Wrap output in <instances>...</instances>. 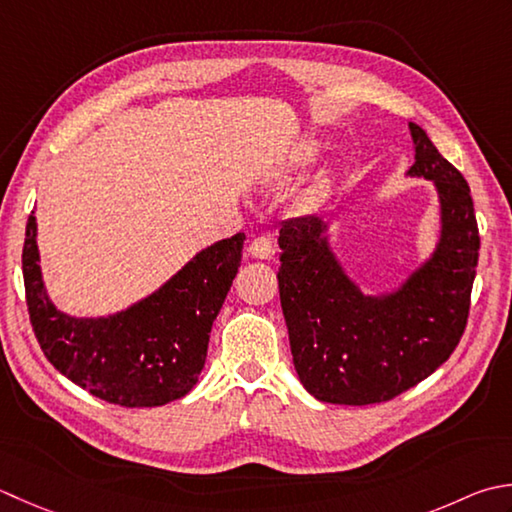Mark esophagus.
Here are the masks:
<instances>
[{"instance_id":"1","label":"esophagus","mask_w":512,"mask_h":512,"mask_svg":"<svg viewBox=\"0 0 512 512\" xmlns=\"http://www.w3.org/2000/svg\"><path fill=\"white\" fill-rule=\"evenodd\" d=\"M248 255L255 259H273L275 257V246L268 237H255L253 242L248 244Z\"/></svg>"}]
</instances>
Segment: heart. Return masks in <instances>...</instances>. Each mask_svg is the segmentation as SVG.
Returning <instances> with one entry per match:
<instances>
[{"mask_svg":"<svg viewBox=\"0 0 512 512\" xmlns=\"http://www.w3.org/2000/svg\"><path fill=\"white\" fill-rule=\"evenodd\" d=\"M322 142H319V139H315V137H308V139H304L302 144H299V148L295 150V155H293V159H290V166H306V164H313L315 159L319 157V153H322Z\"/></svg>","mask_w":512,"mask_h":512,"instance_id":"obj_1","label":"heart"}]
</instances>
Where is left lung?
<instances>
[{"instance_id":"obj_1","label":"left lung","mask_w":512,"mask_h":512,"mask_svg":"<svg viewBox=\"0 0 512 512\" xmlns=\"http://www.w3.org/2000/svg\"><path fill=\"white\" fill-rule=\"evenodd\" d=\"M415 164L433 182L439 235L433 250L386 290L366 293L333 248V219L299 217L279 228V299L302 386L319 402H388L442 366L462 339L479 257L473 197L464 175L424 128L408 122Z\"/></svg>"}]
</instances>
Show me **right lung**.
<instances>
[{
  "mask_svg": "<svg viewBox=\"0 0 512 512\" xmlns=\"http://www.w3.org/2000/svg\"><path fill=\"white\" fill-rule=\"evenodd\" d=\"M33 213L22 255L24 286L30 324L48 362L108 404L150 408L188 395L242 264L246 235L202 248L153 293L117 313L77 317L59 310L48 295Z\"/></svg>",
  "mask_w": 512,
  "mask_h": 512,
  "instance_id": "obj_1",
  "label": "right lung"
}]
</instances>
